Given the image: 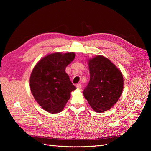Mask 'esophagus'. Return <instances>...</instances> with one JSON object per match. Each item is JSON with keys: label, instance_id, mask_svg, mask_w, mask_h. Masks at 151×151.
Masks as SVG:
<instances>
[{"label": "esophagus", "instance_id": "obj_1", "mask_svg": "<svg viewBox=\"0 0 151 151\" xmlns=\"http://www.w3.org/2000/svg\"><path fill=\"white\" fill-rule=\"evenodd\" d=\"M76 87L77 88V89H81L82 85H81V84H77L76 85Z\"/></svg>", "mask_w": 151, "mask_h": 151}]
</instances>
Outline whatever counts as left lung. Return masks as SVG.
<instances>
[{"label":"left lung","instance_id":"1","mask_svg":"<svg viewBox=\"0 0 151 151\" xmlns=\"http://www.w3.org/2000/svg\"><path fill=\"white\" fill-rule=\"evenodd\" d=\"M90 81L83 92L97 112L111 109L120 98L124 87L122 72L107 58L97 55L89 60Z\"/></svg>","mask_w":151,"mask_h":151}]
</instances>
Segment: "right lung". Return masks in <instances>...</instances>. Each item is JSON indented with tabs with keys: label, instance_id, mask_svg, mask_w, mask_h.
<instances>
[{
	"label": "right lung",
	"instance_id": "obj_1",
	"mask_svg": "<svg viewBox=\"0 0 151 151\" xmlns=\"http://www.w3.org/2000/svg\"><path fill=\"white\" fill-rule=\"evenodd\" d=\"M74 52L50 54L40 60L30 77L31 92L37 102L49 113L60 112L76 87L65 70L75 58Z\"/></svg>",
	"mask_w": 151,
	"mask_h": 151
}]
</instances>
